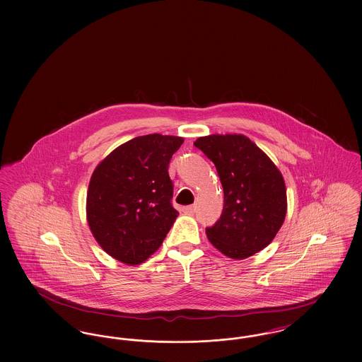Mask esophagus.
<instances>
[{"instance_id": "1", "label": "esophagus", "mask_w": 362, "mask_h": 362, "mask_svg": "<svg viewBox=\"0 0 362 362\" xmlns=\"http://www.w3.org/2000/svg\"><path fill=\"white\" fill-rule=\"evenodd\" d=\"M182 211H183L185 214L192 216V214L195 213V206H194V205H189V206L182 207Z\"/></svg>"}]
</instances>
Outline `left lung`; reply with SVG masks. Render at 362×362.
<instances>
[{"label":"left lung","instance_id":"obj_1","mask_svg":"<svg viewBox=\"0 0 362 362\" xmlns=\"http://www.w3.org/2000/svg\"><path fill=\"white\" fill-rule=\"evenodd\" d=\"M194 145L213 161L224 189L207 239L224 255L245 259L267 247L286 216V189L274 163L245 136H207Z\"/></svg>","mask_w":362,"mask_h":362}]
</instances>
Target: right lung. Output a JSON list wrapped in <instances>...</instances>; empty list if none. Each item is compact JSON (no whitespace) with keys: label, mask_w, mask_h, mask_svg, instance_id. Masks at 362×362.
I'll return each instance as SVG.
<instances>
[{"label":"right lung","mask_w":362,"mask_h":362,"mask_svg":"<svg viewBox=\"0 0 362 362\" xmlns=\"http://www.w3.org/2000/svg\"><path fill=\"white\" fill-rule=\"evenodd\" d=\"M183 138L136 137L117 148L92 173L86 218L96 241L112 258L139 264L163 244L177 210L168 165Z\"/></svg>","instance_id":"1"}]
</instances>
